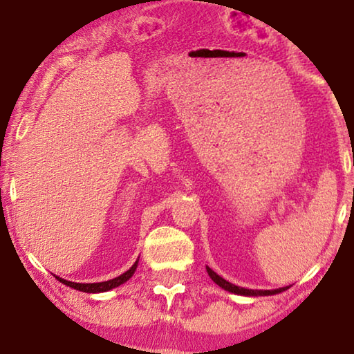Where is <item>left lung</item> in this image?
Returning <instances> with one entry per match:
<instances>
[{"mask_svg":"<svg viewBox=\"0 0 354 354\" xmlns=\"http://www.w3.org/2000/svg\"><path fill=\"white\" fill-rule=\"evenodd\" d=\"M206 270L209 273V277L212 278L215 284H218L221 289H225L231 293H237V295H245V297H266V295H274V293H281L289 289V287H281V289H274V290H253V289H245V287H239L236 284L227 283L226 279H223L220 274L215 273L212 268L206 267Z\"/></svg>","mask_w":354,"mask_h":354,"instance_id":"obj_1","label":"left lung"}]
</instances>
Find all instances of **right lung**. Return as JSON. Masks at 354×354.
Instances as JSON below:
<instances>
[{
    "instance_id": "obj_1",
    "label": "right lung",
    "mask_w": 354,
    "mask_h": 354,
    "mask_svg": "<svg viewBox=\"0 0 354 354\" xmlns=\"http://www.w3.org/2000/svg\"><path fill=\"white\" fill-rule=\"evenodd\" d=\"M137 263H139V259L134 262V266L131 267L128 272H124L123 274H120V277L113 278V279L103 281V283H88V284L86 283V284H84V283H71V281L62 279V278H59V277H56V278L61 281L62 284L70 286L71 289H76V290H81V292H86V293H100V292H107V290H111V289H115V287L122 286L123 283H127V281L134 274L136 268H137Z\"/></svg>"
}]
</instances>
